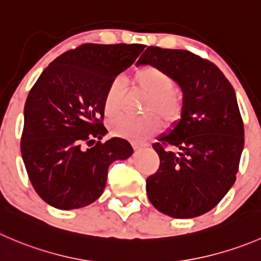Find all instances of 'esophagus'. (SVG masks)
I'll list each match as a JSON object with an SVG mask.
<instances>
[{
	"label": "esophagus",
	"instance_id": "esophagus-1",
	"mask_svg": "<svg viewBox=\"0 0 261 261\" xmlns=\"http://www.w3.org/2000/svg\"><path fill=\"white\" fill-rule=\"evenodd\" d=\"M149 144L148 143H133V146L135 149H141V148H145V146H148Z\"/></svg>",
	"mask_w": 261,
	"mask_h": 261
}]
</instances>
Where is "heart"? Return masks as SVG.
Returning a JSON list of instances; mask_svg holds the SVG:
<instances>
[{"label":"heart","mask_w":261,"mask_h":261,"mask_svg":"<svg viewBox=\"0 0 261 261\" xmlns=\"http://www.w3.org/2000/svg\"><path fill=\"white\" fill-rule=\"evenodd\" d=\"M135 87L143 90L148 97L144 103V112L156 113L166 122H173L179 117L182 108L181 97L173 89V80L167 72L155 66H145L138 70L133 79ZM125 93L123 79L117 77L107 88L105 95V113L113 118L120 113L121 99ZM115 135L141 141L154 135L161 127V121L154 115L140 118L121 117L112 122Z\"/></svg>","instance_id":"obj_1"}]
</instances>
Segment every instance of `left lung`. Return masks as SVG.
<instances>
[{"mask_svg":"<svg viewBox=\"0 0 261 261\" xmlns=\"http://www.w3.org/2000/svg\"><path fill=\"white\" fill-rule=\"evenodd\" d=\"M136 65L163 70L182 90L181 118L153 144L161 164L146 178L149 200L172 218L201 216L236 181L245 131L233 88L213 62L185 49L148 47Z\"/></svg>","mask_w":261,"mask_h":261,"instance_id":"left-lung-1","label":"left lung"}]
</instances>
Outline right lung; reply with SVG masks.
Returning <instances> with one entry per match:
<instances>
[{
	"instance_id": "right-lung-1",
	"label": "right lung",
	"mask_w": 261,
	"mask_h": 261,
	"mask_svg": "<svg viewBox=\"0 0 261 261\" xmlns=\"http://www.w3.org/2000/svg\"><path fill=\"white\" fill-rule=\"evenodd\" d=\"M144 48L82 44L50 62L29 92L20 148L30 182L47 204L70 211L94 203L108 167L134 153L125 139L100 141L107 134L103 105L111 83Z\"/></svg>"
}]
</instances>
